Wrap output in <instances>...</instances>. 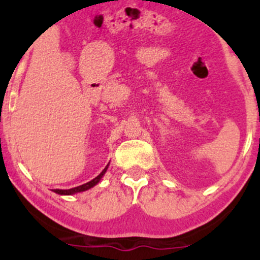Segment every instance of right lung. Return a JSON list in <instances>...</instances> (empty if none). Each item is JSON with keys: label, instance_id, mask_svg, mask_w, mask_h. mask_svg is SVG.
<instances>
[{"label": "right lung", "instance_id": "add662e5", "mask_svg": "<svg viewBox=\"0 0 260 260\" xmlns=\"http://www.w3.org/2000/svg\"><path fill=\"white\" fill-rule=\"evenodd\" d=\"M109 168V164L106 165V168L101 171V174L99 176H96V177L94 178V180H91L90 182H86V183L82 184V186H78V187H74V188H71V189H53V192L57 193V194H61V196H71V194H76V193H79V192H84V190H88L90 189L91 187H94L95 184H98L101 180V177H103L104 175H105L106 170Z\"/></svg>", "mask_w": 260, "mask_h": 260}]
</instances>
